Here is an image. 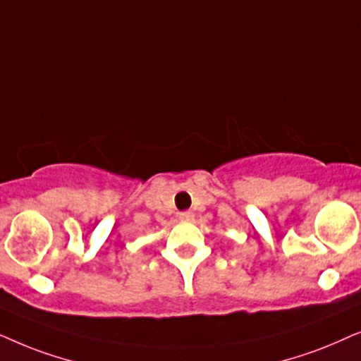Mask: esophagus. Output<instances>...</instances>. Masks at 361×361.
<instances>
[{
	"label": "esophagus",
	"instance_id": "34e87169",
	"mask_svg": "<svg viewBox=\"0 0 361 361\" xmlns=\"http://www.w3.org/2000/svg\"><path fill=\"white\" fill-rule=\"evenodd\" d=\"M178 218L181 221H190L193 219V213H191V211H181V213H178Z\"/></svg>",
	"mask_w": 361,
	"mask_h": 361
}]
</instances>
